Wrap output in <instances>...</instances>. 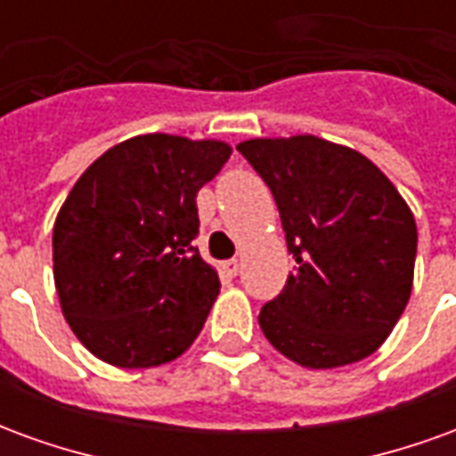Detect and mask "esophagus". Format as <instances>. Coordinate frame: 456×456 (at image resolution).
Returning a JSON list of instances; mask_svg holds the SVG:
<instances>
[{
	"label": "esophagus",
	"mask_w": 456,
	"mask_h": 456,
	"mask_svg": "<svg viewBox=\"0 0 456 456\" xmlns=\"http://www.w3.org/2000/svg\"><path fill=\"white\" fill-rule=\"evenodd\" d=\"M222 273H227L229 278H234L239 273V261L237 258H232V261H224L222 264Z\"/></svg>",
	"instance_id": "34e87169"
}]
</instances>
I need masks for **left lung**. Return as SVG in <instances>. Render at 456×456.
<instances>
[{
    "label": "left lung",
    "instance_id": "8db88e82",
    "mask_svg": "<svg viewBox=\"0 0 456 456\" xmlns=\"http://www.w3.org/2000/svg\"><path fill=\"white\" fill-rule=\"evenodd\" d=\"M273 192L296 273L258 325L305 369L373 354L411 300L418 227L408 202L359 151L297 134L237 146Z\"/></svg>",
    "mask_w": 456,
    "mask_h": 456
}]
</instances>
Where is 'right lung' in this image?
<instances>
[{"label":"right lung","mask_w":456,"mask_h":456,"mask_svg":"<svg viewBox=\"0 0 456 456\" xmlns=\"http://www.w3.org/2000/svg\"><path fill=\"white\" fill-rule=\"evenodd\" d=\"M232 146L141 134L104 151L77 178L53 224V281L65 322L87 352L151 369L188 352L219 296L192 247L200 188Z\"/></svg>","instance_id":"right-lung-1"}]
</instances>
